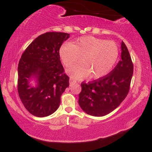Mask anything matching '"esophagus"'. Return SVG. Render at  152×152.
Returning a JSON list of instances; mask_svg holds the SVG:
<instances>
[{"instance_id":"34e87169","label":"esophagus","mask_w":152,"mask_h":152,"mask_svg":"<svg viewBox=\"0 0 152 152\" xmlns=\"http://www.w3.org/2000/svg\"><path fill=\"white\" fill-rule=\"evenodd\" d=\"M69 83H70L71 85L73 84V83H76V80H75L73 77H70V79H69Z\"/></svg>"}]
</instances>
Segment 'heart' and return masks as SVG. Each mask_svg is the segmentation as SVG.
I'll return each mask as SVG.
<instances>
[{
    "mask_svg": "<svg viewBox=\"0 0 152 152\" xmlns=\"http://www.w3.org/2000/svg\"><path fill=\"white\" fill-rule=\"evenodd\" d=\"M118 53V47L114 41L90 36L77 38L74 44L64 43L59 50L61 59L66 67L74 65L82 57L81 64L69 70L76 78L103 77L114 68Z\"/></svg>",
    "mask_w": 152,
    "mask_h": 152,
    "instance_id": "1",
    "label": "heart"
}]
</instances>
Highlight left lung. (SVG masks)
<instances>
[{
    "mask_svg": "<svg viewBox=\"0 0 152 152\" xmlns=\"http://www.w3.org/2000/svg\"><path fill=\"white\" fill-rule=\"evenodd\" d=\"M121 47V59L109 74L81 83L78 104L87 114L103 116L109 114L120 105L129 91L134 66L123 41Z\"/></svg>",
    "mask_w": 152,
    "mask_h": 152,
    "instance_id": "obj_1",
    "label": "left lung"
}]
</instances>
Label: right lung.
I'll return each instance as SVG.
<instances>
[{
  "label": "right lung",
  "instance_id": "right-lung-1",
  "mask_svg": "<svg viewBox=\"0 0 152 152\" xmlns=\"http://www.w3.org/2000/svg\"><path fill=\"white\" fill-rule=\"evenodd\" d=\"M70 36L62 32L40 35L26 48L18 66V92L29 113L38 117L52 114L58 109L61 96L69 86V77L64 73L59 50ZM35 77L37 86L29 81Z\"/></svg>",
  "mask_w": 152,
  "mask_h": 152
}]
</instances>
